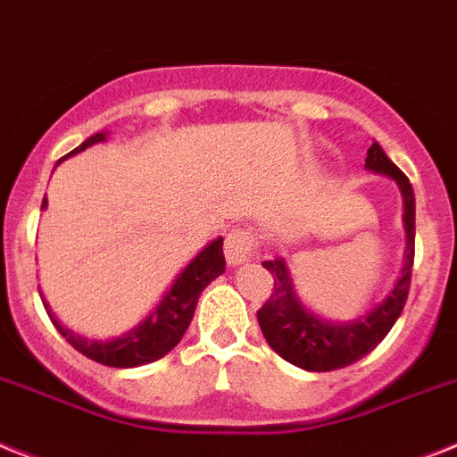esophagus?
Masks as SVG:
<instances>
[{"mask_svg": "<svg viewBox=\"0 0 457 457\" xmlns=\"http://www.w3.org/2000/svg\"><path fill=\"white\" fill-rule=\"evenodd\" d=\"M256 250V237L250 228H233L228 236H226L224 252L226 262L231 266H240V263L250 262Z\"/></svg>", "mask_w": 457, "mask_h": 457, "instance_id": "34e87169", "label": "esophagus"}]
</instances>
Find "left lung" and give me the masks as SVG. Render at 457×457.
Masks as SVG:
<instances>
[{"instance_id":"8db88e82","label":"left lung","mask_w":457,"mask_h":457,"mask_svg":"<svg viewBox=\"0 0 457 457\" xmlns=\"http://www.w3.org/2000/svg\"><path fill=\"white\" fill-rule=\"evenodd\" d=\"M367 170L376 175L395 179L404 201V231L406 254L404 269L399 273L395 287L386 299L376 303L371 311L348 322H329L318 318L301 303L294 289L292 273L285 259L263 262V269L273 275V294L256 312L263 338L270 348L294 367L305 371H334L353 364L369 355L392 329V324L404 311L411 287V269H413V247H416V198L409 177L392 163L378 142H373L367 152Z\"/></svg>"}]
</instances>
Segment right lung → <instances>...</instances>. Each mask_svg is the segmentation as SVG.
<instances>
[{"label": "right lung", "mask_w": 457, "mask_h": 457, "mask_svg": "<svg viewBox=\"0 0 457 457\" xmlns=\"http://www.w3.org/2000/svg\"><path fill=\"white\" fill-rule=\"evenodd\" d=\"M107 133H96L88 137L84 145H79L77 149L67 156L84 152L88 146L104 142ZM65 156V158H67ZM46 198L41 203V210H46ZM226 270V259H224V237H214L212 243L205 245L198 254L191 259L182 269V273L177 275L175 282L170 285L168 292L163 294V299L158 301L149 315L139 324H135L133 329H128L120 337L107 338H88L81 334H74L67 329L65 324H60L55 315L51 312L48 303L44 299V308H46L48 318L53 320L55 329L62 334L71 348H77L81 355L88 360L100 361L104 367H116V369H130V367H142L149 361H156L165 357L170 350L175 348L177 343L182 341L184 331L188 329V324L194 320L195 303L203 289L220 278Z\"/></svg>", "instance_id": "obj_1"}]
</instances>
